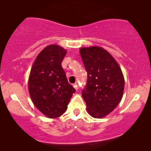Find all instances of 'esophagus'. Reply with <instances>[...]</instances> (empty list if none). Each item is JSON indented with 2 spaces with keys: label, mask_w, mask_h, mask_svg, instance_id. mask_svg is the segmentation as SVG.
<instances>
[{
  "label": "esophagus",
  "mask_w": 151,
  "mask_h": 151,
  "mask_svg": "<svg viewBox=\"0 0 151 151\" xmlns=\"http://www.w3.org/2000/svg\"><path fill=\"white\" fill-rule=\"evenodd\" d=\"M73 87L75 88L76 90H78V84H77V83L73 84Z\"/></svg>",
  "instance_id": "obj_1"
}]
</instances>
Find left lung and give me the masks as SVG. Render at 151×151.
<instances>
[{
    "label": "left lung",
    "mask_w": 151,
    "mask_h": 151,
    "mask_svg": "<svg viewBox=\"0 0 151 151\" xmlns=\"http://www.w3.org/2000/svg\"><path fill=\"white\" fill-rule=\"evenodd\" d=\"M80 53L87 72V81L82 95L91 116H106L120 102L124 78L116 60L102 47H83Z\"/></svg>",
    "instance_id": "1"
}]
</instances>
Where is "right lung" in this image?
Wrapping results in <instances>:
<instances>
[{"label": "right lung", "mask_w": 151, "mask_h": 151, "mask_svg": "<svg viewBox=\"0 0 151 151\" xmlns=\"http://www.w3.org/2000/svg\"><path fill=\"white\" fill-rule=\"evenodd\" d=\"M66 53L58 45H49L36 57L30 71V97L36 108L49 118L63 115L76 92L61 65Z\"/></svg>", "instance_id": "add662e5"}]
</instances>
